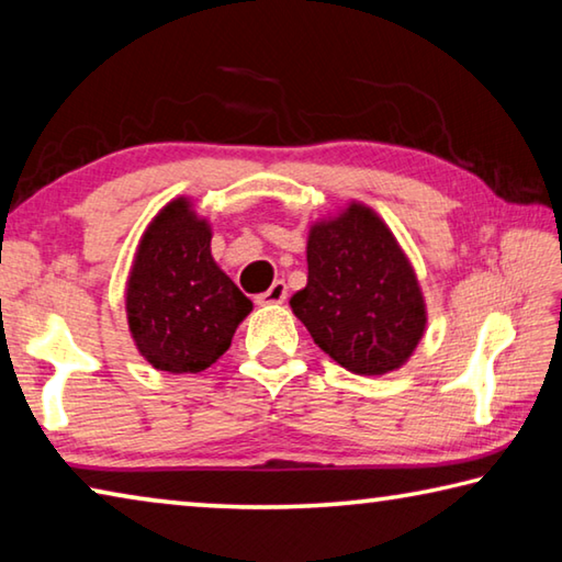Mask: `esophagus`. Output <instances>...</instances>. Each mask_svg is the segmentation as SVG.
I'll list each match as a JSON object with an SVG mask.
<instances>
[{
    "instance_id": "34e87169",
    "label": "esophagus",
    "mask_w": 562,
    "mask_h": 562,
    "mask_svg": "<svg viewBox=\"0 0 562 562\" xmlns=\"http://www.w3.org/2000/svg\"><path fill=\"white\" fill-rule=\"evenodd\" d=\"M284 300H288V284H284L282 280L272 282V288L268 292H262L255 297V302H258L260 307H272V304H282Z\"/></svg>"
}]
</instances>
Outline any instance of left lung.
Instances as JSON below:
<instances>
[{
	"label": "left lung",
	"instance_id": "obj_1",
	"mask_svg": "<svg viewBox=\"0 0 562 562\" xmlns=\"http://www.w3.org/2000/svg\"><path fill=\"white\" fill-rule=\"evenodd\" d=\"M290 307L325 355L361 376L402 369L429 322L412 260L359 201L310 225L307 288Z\"/></svg>",
	"mask_w": 562,
	"mask_h": 562
}]
</instances>
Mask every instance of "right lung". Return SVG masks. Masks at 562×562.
<instances>
[{
    "mask_svg": "<svg viewBox=\"0 0 562 562\" xmlns=\"http://www.w3.org/2000/svg\"><path fill=\"white\" fill-rule=\"evenodd\" d=\"M211 221L190 195L168 201L150 217L126 280V319L133 345L150 367L198 374L231 347L252 312L211 252Z\"/></svg>",
    "mask_w": 562,
    "mask_h": 562,
    "instance_id": "1",
    "label": "right lung"
}]
</instances>
